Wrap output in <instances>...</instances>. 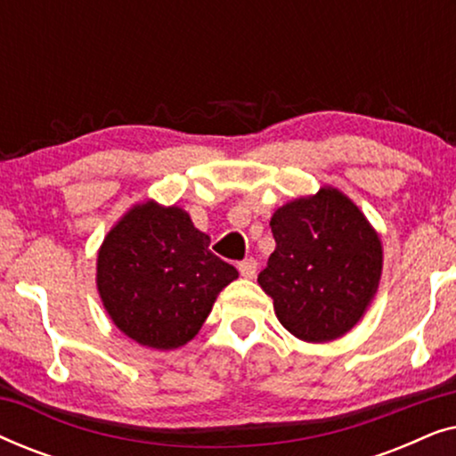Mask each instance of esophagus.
Returning a JSON list of instances; mask_svg holds the SVG:
<instances>
[{
	"label": "esophagus",
	"mask_w": 456,
	"mask_h": 456,
	"mask_svg": "<svg viewBox=\"0 0 456 456\" xmlns=\"http://www.w3.org/2000/svg\"><path fill=\"white\" fill-rule=\"evenodd\" d=\"M239 272H240V276H242V278L253 280V278H255V273H257V261H255V259H245V261H240V264H239Z\"/></svg>",
	"instance_id": "1"
}]
</instances>
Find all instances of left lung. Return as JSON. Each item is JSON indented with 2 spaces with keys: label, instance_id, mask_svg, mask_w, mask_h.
I'll use <instances>...</instances> for the list:
<instances>
[{
  "label": "left lung",
  "instance_id": "left-lung-1",
  "mask_svg": "<svg viewBox=\"0 0 456 456\" xmlns=\"http://www.w3.org/2000/svg\"><path fill=\"white\" fill-rule=\"evenodd\" d=\"M270 226L276 251L257 282L278 322L314 345L351 332L376 297L384 267L382 239L363 211L326 184L278 208Z\"/></svg>",
  "mask_w": 456,
  "mask_h": 456
}]
</instances>
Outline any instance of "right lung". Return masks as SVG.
Wrapping results in <instances>:
<instances>
[{"mask_svg": "<svg viewBox=\"0 0 456 456\" xmlns=\"http://www.w3.org/2000/svg\"><path fill=\"white\" fill-rule=\"evenodd\" d=\"M209 242L178 205L134 203L97 251V292L114 326L158 351L195 338L217 295L239 278Z\"/></svg>", "mask_w": 456, "mask_h": 456, "instance_id": "1", "label": "right lung"}]
</instances>
